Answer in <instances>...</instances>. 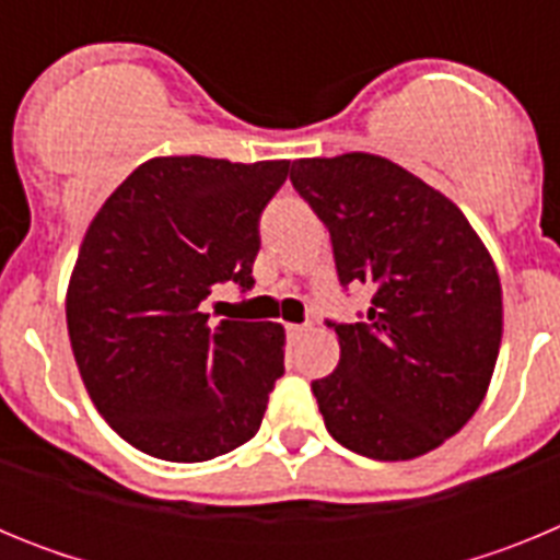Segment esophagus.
<instances>
[{
	"mask_svg": "<svg viewBox=\"0 0 560 560\" xmlns=\"http://www.w3.org/2000/svg\"><path fill=\"white\" fill-rule=\"evenodd\" d=\"M311 330V325H289V336L291 339H300V336H305Z\"/></svg>",
	"mask_w": 560,
	"mask_h": 560,
	"instance_id": "obj_1",
	"label": "esophagus"
}]
</instances>
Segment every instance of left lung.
Returning <instances> with one entry per match:
<instances>
[{
    "label": "left lung",
    "mask_w": 560,
    "mask_h": 560,
    "mask_svg": "<svg viewBox=\"0 0 560 560\" xmlns=\"http://www.w3.org/2000/svg\"><path fill=\"white\" fill-rule=\"evenodd\" d=\"M291 185L330 232L368 319L334 325L339 364L314 381L330 438L373 459L446 443L482 404L502 341L491 252L454 201L375 153L296 160Z\"/></svg>",
    "instance_id": "8db88e82"
}]
</instances>
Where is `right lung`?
I'll use <instances>...</instances> for the list:
<instances>
[{
	"label": "right lung",
	"instance_id": "obj_1",
	"mask_svg": "<svg viewBox=\"0 0 560 560\" xmlns=\"http://www.w3.org/2000/svg\"><path fill=\"white\" fill-rule=\"evenodd\" d=\"M289 160L153 156L97 210L67 289L83 387L108 427L167 463H205L260 429L283 375L277 323L201 314L215 283L252 289L257 221Z\"/></svg>",
	"mask_w": 560,
	"mask_h": 560
}]
</instances>
